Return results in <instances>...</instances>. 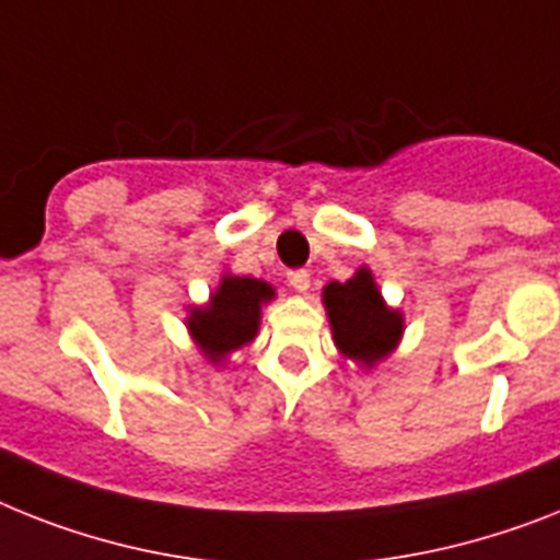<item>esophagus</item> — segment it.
Wrapping results in <instances>:
<instances>
[{"label":"esophagus","mask_w":560,"mask_h":560,"mask_svg":"<svg viewBox=\"0 0 560 560\" xmlns=\"http://www.w3.org/2000/svg\"><path fill=\"white\" fill-rule=\"evenodd\" d=\"M289 285L294 291H300V294H306L308 285H312V277H308V271H303V269L289 271Z\"/></svg>","instance_id":"1"}]
</instances>
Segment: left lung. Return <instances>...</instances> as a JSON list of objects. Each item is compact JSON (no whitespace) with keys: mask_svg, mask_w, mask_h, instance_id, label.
I'll use <instances>...</instances> for the list:
<instances>
[{"mask_svg":"<svg viewBox=\"0 0 560 560\" xmlns=\"http://www.w3.org/2000/svg\"><path fill=\"white\" fill-rule=\"evenodd\" d=\"M323 306L329 314L337 352L354 360L360 369H374L400 343L406 317L381 294L369 266H360L346 283L323 285Z\"/></svg>","mask_w":560,"mask_h":560,"instance_id":"obj_1","label":"left lung"}]
</instances>
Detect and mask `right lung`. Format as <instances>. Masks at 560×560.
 Segmentation results:
<instances>
[{
	"label": "right lung",
	"instance_id": "obj_1",
	"mask_svg": "<svg viewBox=\"0 0 560 560\" xmlns=\"http://www.w3.org/2000/svg\"><path fill=\"white\" fill-rule=\"evenodd\" d=\"M277 298L275 285L257 277H240L223 271L217 289L202 306H188L186 329L197 352L211 363L223 366L229 354L240 352L260 331L262 306Z\"/></svg>",
	"mask_w": 560,
	"mask_h": 560
}]
</instances>
